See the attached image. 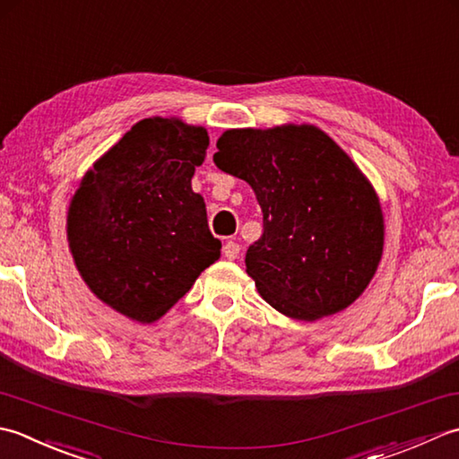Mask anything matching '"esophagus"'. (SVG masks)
I'll return each mask as SVG.
<instances>
[{
  "label": "esophagus",
  "mask_w": 459,
  "mask_h": 459,
  "mask_svg": "<svg viewBox=\"0 0 459 459\" xmlns=\"http://www.w3.org/2000/svg\"><path fill=\"white\" fill-rule=\"evenodd\" d=\"M239 243H236V241H226L223 243V257L226 259H238V255H239Z\"/></svg>",
  "instance_id": "34e87169"
}]
</instances>
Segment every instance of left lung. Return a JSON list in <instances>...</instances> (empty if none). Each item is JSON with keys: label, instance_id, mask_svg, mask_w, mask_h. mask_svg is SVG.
<instances>
[{"label": "left lung", "instance_id": "obj_1", "mask_svg": "<svg viewBox=\"0 0 459 459\" xmlns=\"http://www.w3.org/2000/svg\"><path fill=\"white\" fill-rule=\"evenodd\" d=\"M213 162L251 186L264 236L246 254L259 295L295 321L341 313L372 281L385 213L352 158L315 125L230 128Z\"/></svg>", "mask_w": 459, "mask_h": 459}]
</instances>
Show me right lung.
<instances>
[{
    "mask_svg": "<svg viewBox=\"0 0 459 459\" xmlns=\"http://www.w3.org/2000/svg\"><path fill=\"white\" fill-rule=\"evenodd\" d=\"M208 130L178 117L136 123L81 178L67 241L91 293L136 323H154L190 291L221 243L192 190Z\"/></svg>",
    "mask_w": 459,
    "mask_h": 459,
    "instance_id": "obj_1",
    "label": "right lung"
}]
</instances>
